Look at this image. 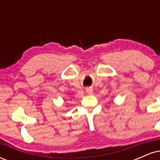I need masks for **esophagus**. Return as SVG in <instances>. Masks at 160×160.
<instances>
[{
	"mask_svg": "<svg viewBox=\"0 0 160 160\" xmlns=\"http://www.w3.org/2000/svg\"><path fill=\"white\" fill-rule=\"evenodd\" d=\"M86 91V92L88 93V94H92V93L93 92L92 89H91V88H87Z\"/></svg>",
	"mask_w": 160,
	"mask_h": 160,
	"instance_id": "34e87169",
	"label": "esophagus"
}]
</instances>
